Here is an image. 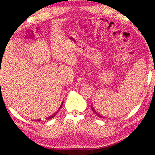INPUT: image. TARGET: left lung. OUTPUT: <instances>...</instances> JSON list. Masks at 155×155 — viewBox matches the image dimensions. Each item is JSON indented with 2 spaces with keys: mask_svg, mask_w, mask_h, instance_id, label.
Instances as JSON below:
<instances>
[{
  "mask_svg": "<svg viewBox=\"0 0 155 155\" xmlns=\"http://www.w3.org/2000/svg\"><path fill=\"white\" fill-rule=\"evenodd\" d=\"M91 109H92V110H94V113H95V114H97V116H98L99 117H101V118H105V117H102V116H100V114H98V113H97V111H96V110H94V107H93V106H92V105H91Z\"/></svg>",
  "mask_w": 155,
  "mask_h": 155,
  "instance_id": "1",
  "label": "left lung"
}]
</instances>
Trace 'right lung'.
<instances>
[{
  "label": "right lung",
  "mask_w": 155,
  "mask_h": 155,
  "mask_svg": "<svg viewBox=\"0 0 155 155\" xmlns=\"http://www.w3.org/2000/svg\"><path fill=\"white\" fill-rule=\"evenodd\" d=\"M62 105H63V102H62V103H61V106H60V107H59V109H58V110H57V112H58V110H60V108H61V106H62ZM57 112H56V113H57ZM56 113H55V114H53V115H52V116H50V117H48V118H47V120H50V119H52V118H53V117H55V115H56ZM39 120H38V121H39Z\"/></svg>",
  "instance_id": "1"
}]
</instances>
